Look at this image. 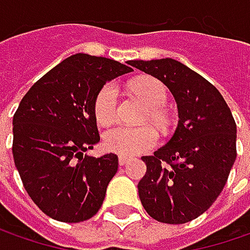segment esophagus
I'll list each match as a JSON object with an SVG mask.
<instances>
[{
  "label": "esophagus",
  "mask_w": 250,
  "mask_h": 250,
  "mask_svg": "<svg viewBox=\"0 0 250 250\" xmlns=\"http://www.w3.org/2000/svg\"><path fill=\"white\" fill-rule=\"evenodd\" d=\"M129 157H126V156H120L118 157V163H120V166H125V164L129 163Z\"/></svg>",
  "instance_id": "obj_1"
}]
</instances>
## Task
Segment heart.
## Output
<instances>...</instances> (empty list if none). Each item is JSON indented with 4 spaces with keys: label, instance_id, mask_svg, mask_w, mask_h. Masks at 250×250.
Here are the masks:
<instances>
[{
    "label": "heart",
    "instance_id": "b5f03b06",
    "mask_svg": "<svg viewBox=\"0 0 250 250\" xmlns=\"http://www.w3.org/2000/svg\"><path fill=\"white\" fill-rule=\"evenodd\" d=\"M133 93L149 107L150 120L157 125H164L167 117L161 107L168 99L167 87L156 78H143L132 86ZM94 115L101 125H110L118 115V87L115 83H107L100 89L94 100ZM159 142V135L151 126H115L103 136L104 147L121 156H136L153 149Z\"/></svg>",
    "mask_w": 250,
    "mask_h": 250
}]
</instances>
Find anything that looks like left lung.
I'll list each match as a JSON object with an SVG mask.
<instances>
[{"instance_id":"1","label":"left lung","mask_w":250,"mask_h":250,"mask_svg":"<svg viewBox=\"0 0 250 250\" xmlns=\"http://www.w3.org/2000/svg\"><path fill=\"white\" fill-rule=\"evenodd\" d=\"M157 78L178 105V126L166 146L143 156L138 184L150 217L184 224L203 214L226 185L236 159V124L221 93L203 76L172 58L129 61Z\"/></svg>"}]
</instances>
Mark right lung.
Masks as SVG:
<instances>
[{
    "label": "right lung",
    "mask_w": 250,
    "mask_h": 250,
    "mask_svg": "<svg viewBox=\"0 0 250 250\" xmlns=\"http://www.w3.org/2000/svg\"><path fill=\"white\" fill-rule=\"evenodd\" d=\"M132 71L114 60L75 54L23 96L14 115L12 154L26 192L44 214L79 223L100 210L118 156L86 154L100 140L94 100L105 82Z\"/></svg>",
    "instance_id": "add662e5"
}]
</instances>
